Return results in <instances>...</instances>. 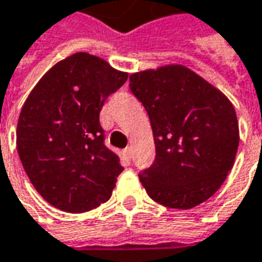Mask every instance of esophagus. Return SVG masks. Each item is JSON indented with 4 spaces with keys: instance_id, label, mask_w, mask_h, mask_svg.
<instances>
[{
    "instance_id": "34e87169",
    "label": "esophagus",
    "mask_w": 262,
    "mask_h": 262,
    "mask_svg": "<svg viewBox=\"0 0 262 262\" xmlns=\"http://www.w3.org/2000/svg\"><path fill=\"white\" fill-rule=\"evenodd\" d=\"M125 153H126V156H127V157H132V155H133V150H132V146H127V147H126Z\"/></svg>"
}]
</instances>
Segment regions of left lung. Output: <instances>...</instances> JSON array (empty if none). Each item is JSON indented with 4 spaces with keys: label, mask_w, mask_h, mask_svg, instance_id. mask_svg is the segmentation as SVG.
<instances>
[{
    "label": "left lung",
    "mask_w": 262,
    "mask_h": 262,
    "mask_svg": "<svg viewBox=\"0 0 262 262\" xmlns=\"http://www.w3.org/2000/svg\"><path fill=\"white\" fill-rule=\"evenodd\" d=\"M130 92L149 115L156 157L139 173L151 200L193 208L220 188L239 142L234 106L182 65L130 75Z\"/></svg>",
    "instance_id": "1"
}]
</instances>
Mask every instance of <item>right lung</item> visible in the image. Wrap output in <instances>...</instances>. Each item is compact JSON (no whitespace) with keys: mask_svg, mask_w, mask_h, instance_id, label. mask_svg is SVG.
I'll return each mask as SVG.
<instances>
[{"mask_svg":"<svg viewBox=\"0 0 262 262\" xmlns=\"http://www.w3.org/2000/svg\"><path fill=\"white\" fill-rule=\"evenodd\" d=\"M127 80L98 56L78 52L43 75L24 103L16 147L36 191L68 213H85L111 199L123 171L106 147L102 106Z\"/></svg>","mask_w":262,"mask_h":262,"instance_id":"add662e5","label":"right lung"}]
</instances>
